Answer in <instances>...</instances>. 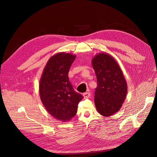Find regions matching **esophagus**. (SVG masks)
<instances>
[{
  "label": "esophagus",
  "instance_id": "34e87169",
  "mask_svg": "<svg viewBox=\"0 0 157 157\" xmlns=\"http://www.w3.org/2000/svg\"><path fill=\"white\" fill-rule=\"evenodd\" d=\"M83 95V97H84L85 98H88V97L90 96V93L87 92L84 93Z\"/></svg>",
  "mask_w": 157,
  "mask_h": 157
}]
</instances>
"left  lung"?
<instances>
[{"mask_svg": "<svg viewBox=\"0 0 157 157\" xmlns=\"http://www.w3.org/2000/svg\"><path fill=\"white\" fill-rule=\"evenodd\" d=\"M97 86L95 92L97 110L104 117L118 112L124 102L127 85L117 61L106 53H99L92 59Z\"/></svg>", "mask_w": 157, "mask_h": 157, "instance_id": "left-lung-1", "label": "left lung"}]
</instances>
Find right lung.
Instances as JSON below:
<instances>
[{"label":"right lung","instance_id":"1","mask_svg":"<svg viewBox=\"0 0 157 157\" xmlns=\"http://www.w3.org/2000/svg\"><path fill=\"white\" fill-rule=\"evenodd\" d=\"M76 56L60 53L49 59L39 84L41 101L52 116L63 121L75 116L83 96L74 90L68 73Z\"/></svg>","mask_w":157,"mask_h":157}]
</instances>
